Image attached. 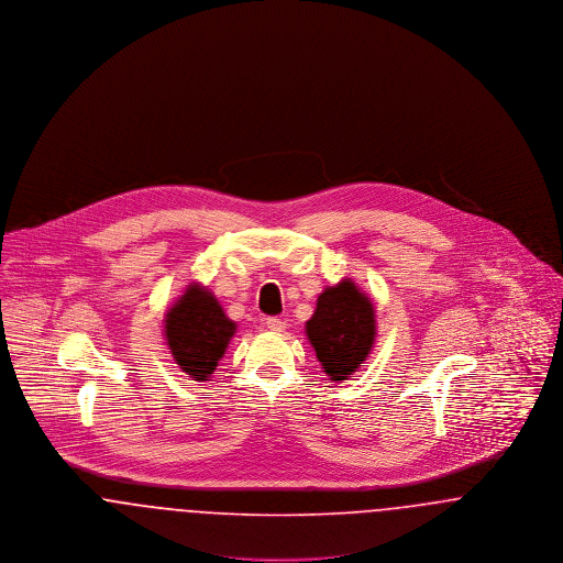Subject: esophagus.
Wrapping results in <instances>:
<instances>
[{"label":"esophagus","mask_w":563,"mask_h":563,"mask_svg":"<svg viewBox=\"0 0 563 563\" xmlns=\"http://www.w3.org/2000/svg\"><path fill=\"white\" fill-rule=\"evenodd\" d=\"M266 327H268L269 331L280 333V331H285V321L278 319V317H269V319H266Z\"/></svg>","instance_id":"34e87169"}]
</instances>
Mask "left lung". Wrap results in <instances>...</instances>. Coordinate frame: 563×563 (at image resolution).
<instances>
[{"mask_svg": "<svg viewBox=\"0 0 563 563\" xmlns=\"http://www.w3.org/2000/svg\"><path fill=\"white\" fill-rule=\"evenodd\" d=\"M375 306L352 278H342L327 287L312 319L306 322V335L322 372L331 382H344L367 361L375 344Z\"/></svg>", "mask_w": 563, "mask_h": 563, "instance_id": "1", "label": "left lung"}]
</instances>
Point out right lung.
I'll return each mask as SVG.
<instances>
[{"mask_svg": "<svg viewBox=\"0 0 563 563\" xmlns=\"http://www.w3.org/2000/svg\"><path fill=\"white\" fill-rule=\"evenodd\" d=\"M236 322L225 317L213 291L189 283L184 295L164 314V338L179 369L196 382H207L223 358Z\"/></svg>", "mask_w": 563, "mask_h": 563, "instance_id": "right-lung-1", "label": "right lung"}]
</instances>
